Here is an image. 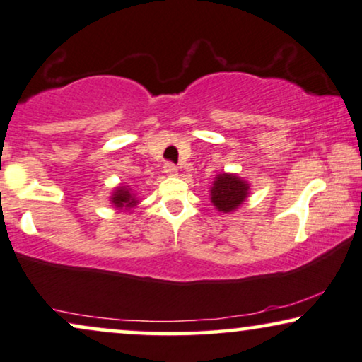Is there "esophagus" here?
Segmentation results:
<instances>
[{
    "label": "esophagus",
    "mask_w": 362,
    "mask_h": 362,
    "mask_svg": "<svg viewBox=\"0 0 362 362\" xmlns=\"http://www.w3.org/2000/svg\"><path fill=\"white\" fill-rule=\"evenodd\" d=\"M163 172H165V175L168 177H175L178 173V168L173 165V163H165V165H163Z\"/></svg>",
    "instance_id": "obj_1"
}]
</instances>
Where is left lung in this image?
I'll return each instance as SVG.
<instances>
[{
    "label": "left lung",
    "instance_id": "left-lung-1",
    "mask_svg": "<svg viewBox=\"0 0 362 362\" xmlns=\"http://www.w3.org/2000/svg\"><path fill=\"white\" fill-rule=\"evenodd\" d=\"M250 194V184L237 173H217L210 187V202L221 214H232L245 202Z\"/></svg>",
    "mask_w": 362,
    "mask_h": 362
}]
</instances>
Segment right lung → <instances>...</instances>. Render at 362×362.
<instances>
[{
    "instance_id": "obj_1",
    "label": "right lung",
    "mask_w": 362,
    "mask_h": 362,
    "mask_svg": "<svg viewBox=\"0 0 362 362\" xmlns=\"http://www.w3.org/2000/svg\"><path fill=\"white\" fill-rule=\"evenodd\" d=\"M110 204L118 210H125V212H132V209H135L140 204L139 195L132 189L130 185H117L113 189L112 195H110Z\"/></svg>"
}]
</instances>
